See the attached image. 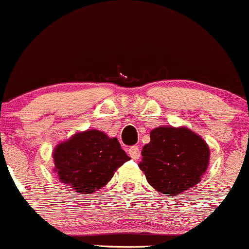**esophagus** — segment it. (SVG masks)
<instances>
[{"label":"esophagus","instance_id":"1","mask_svg":"<svg viewBox=\"0 0 249 249\" xmlns=\"http://www.w3.org/2000/svg\"><path fill=\"white\" fill-rule=\"evenodd\" d=\"M129 155L132 160H138L141 157V151H139L138 146H131L129 149Z\"/></svg>","mask_w":249,"mask_h":249}]
</instances>
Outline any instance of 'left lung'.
<instances>
[{
  "instance_id": "1",
  "label": "left lung",
  "mask_w": 249,
  "mask_h": 249,
  "mask_svg": "<svg viewBox=\"0 0 249 249\" xmlns=\"http://www.w3.org/2000/svg\"><path fill=\"white\" fill-rule=\"evenodd\" d=\"M139 169L158 193L176 196L200 183L209 165L207 142L185 126L164 125L150 132Z\"/></svg>"
}]
</instances>
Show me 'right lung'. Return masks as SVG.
Returning <instances> with one entry per match:
<instances>
[{
  "instance_id": "add662e5",
  "label": "right lung",
  "mask_w": 249,
  "mask_h": 249,
  "mask_svg": "<svg viewBox=\"0 0 249 249\" xmlns=\"http://www.w3.org/2000/svg\"><path fill=\"white\" fill-rule=\"evenodd\" d=\"M53 171L78 194L105 187L119 166L130 160L118 139L97 129L76 132L54 147Z\"/></svg>"
}]
</instances>
